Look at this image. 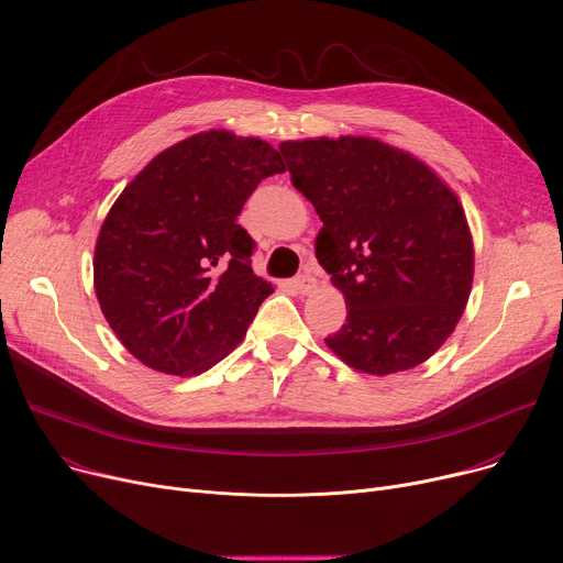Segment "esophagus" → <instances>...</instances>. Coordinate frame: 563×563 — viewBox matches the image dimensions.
Masks as SVG:
<instances>
[{
	"instance_id": "1",
	"label": "esophagus",
	"mask_w": 563,
	"mask_h": 563,
	"mask_svg": "<svg viewBox=\"0 0 563 563\" xmlns=\"http://www.w3.org/2000/svg\"><path fill=\"white\" fill-rule=\"evenodd\" d=\"M316 284H318V282H316V277H313L311 273H302V275L295 277V288L300 290L302 295H309V292L316 288Z\"/></svg>"
}]
</instances>
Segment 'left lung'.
Here are the masks:
<instances>
[{"label": "left lung", "mask_w": 563, "mask_h": 563, "mask_svg": "<svg viewBox=\"0 0 563 563\" xmlns=\"http://www.w3.org/2000/svg\"><path fill=\"white\" fill-rule=\"evenodd\" d=\"M292 186L322 220L320 266L347 318L324 343L350 368L420 366L468 305L475 250L452 188L413 154L368 136L284 141Z\"/></svg>", "instance_id": "1"}]
</instances>
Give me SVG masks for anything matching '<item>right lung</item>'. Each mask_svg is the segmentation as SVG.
Segmentation results:
<instances>
[{
  "label": "right lung",
  "mask_w": 563,
  "mask_h": 563,
  "mask_svg": "<svg viewBox=\"0 0 563 563\" xmlns=\"http://www.w3.org/2000/svg\"><path fill=\"white\" fill-rule=\"evenodd\" d=\"M284 170L271 143L211 129L156 154L120 192L97 236L95 292L147 368L200 375L245 339L275 288L254 275L236 218Z\"/></svg>",
  "instance_id": "add662e5"
}]
</instances>
